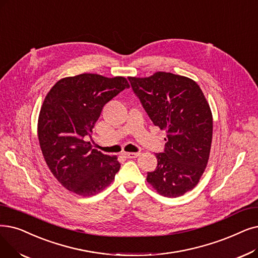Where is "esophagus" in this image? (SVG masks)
I'll return each mask as SVG.
<instances>
[{
    "mask_svg": "<svg viewBox=\"0 0 258 258\" xmlns=\"http://www.w3.org/2000/svg\"><path fill=\"white\" fill-rule=\"evenodd\" d=\"M123 156L126 158H137L138 156H140V153H123Z\"/></svg>",
    "mask_w": 258,
    "mask_h": 258,
    "instance_id": "obj_1",
    "label": "esophagus"
}]
</instances>
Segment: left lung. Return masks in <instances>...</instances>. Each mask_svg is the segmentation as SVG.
I'll return each mask as SVG.
<instances>
[{
  "label": "left lung",
  "mask_w": 258,
  "mask_h": 258,
  "mask_svg": "<svg viewBox=\"0 0 258 258\" xmlns=\"http://www.w3.org/2000/svg\"><path fill=\"white\" fill-rule=\"evenodd\" d=\"M134 93L156 126L166 132L163 153L147 181L160 195L178 197L193 189L210 157L213 117L199 85L187 77L157 72L128 77Z\"/></svg>",
  "instance_id": "obj_1"
}]
</instances>
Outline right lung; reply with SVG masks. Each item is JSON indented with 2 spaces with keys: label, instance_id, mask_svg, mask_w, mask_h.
Listing matches in <instances>:
<instances>
[{
  "label": "right lung",
  "instance_id": "right-lung-1",
  "mask_svg": "<svg viewBox=\"0 0 258 258\" xmlns=\"http://www.w3.org/2000/svg\"><path fill=\"white\" fill-rule=\"evenodd\" d=\"M128 87L124 77L81 74L59 80L44 99L38 120L40 148L50 172L69 191L93 196L113 182L118 158L92 149L85 139L103 106Z\"/></svg>",
  "mask_w": 258,
  "mask_h": 258
}]
</instances>
